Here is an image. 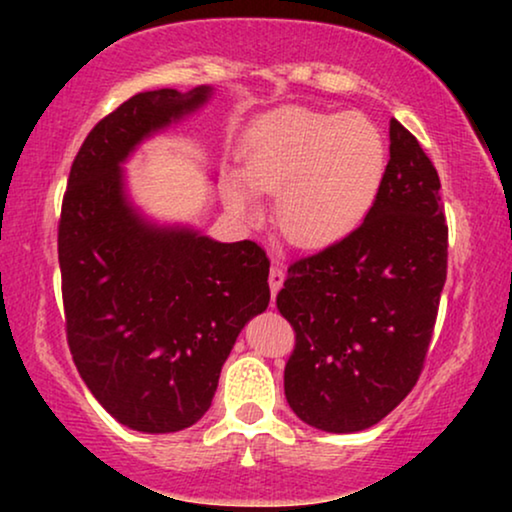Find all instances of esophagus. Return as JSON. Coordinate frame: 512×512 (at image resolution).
Wrapping results in <instances>:
<instances>
[{"instance_id": "esophagus-1", "label": "esophagus", "mask_w": 512, "mask_h": 512, "mask_svg": "<svg viewBox=\"0 0 512 512\" xmlns=\"http://www.w3.org/2000/svg\"><path fill=\"white\" fill-rule=\"evenodd\" d=\"M268 282H270V291H272V296H275V293L282 289V282H284V265L282 263H272L270 265V277H268Z\"/></svg>"}]
</instances>
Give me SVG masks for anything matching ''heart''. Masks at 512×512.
<instances>
[{"instance_id": "b5f03b06", "label": "heart", "mask_w": 512, "mask_h": 512, "mask_svg": "<svg viewBox=\"0 0 512 512\" xmlns=\"http://www.w3.org/2000/svg\"><path fill=\"white\" fill-rule=\"evenodd\" d=\"M387 167V146L373 121L284 107L263 116L244 144L242 177L226 181L235 214L256 212L251 187L277 193V228L303 247L347 235L373 205Z\"/></svg>"}]
</instances>
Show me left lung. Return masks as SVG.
Listing matches in <instances>:
<instances>
[{
    "label": "left lung",
    "instance_id": "obj_1",
    "mask_svg": "<svg viewBox=\"0 0 512 512\" xmlns=\"http://www.w3.org/2000/svg\"><path fill=\"white\" fill-rule=\"evenodd\" d=\"M389 163L359 228L289 265L277 310L296 345L284 394L305 424L363 431L424 370L447 277L440 179L417 137L389 121Z\"/></svg>",
    "mask_w": 512,
    "mask_h": 512
}]
</instances>
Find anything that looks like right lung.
Segmentation results:
<instances>
[{"label": "right lung", "instance_id": "1", "mask_svg": "<svg viewBox=\"0 0 512 512\" xmlns=\"http://www.w3.org/2000/svg\"><path fill=\"white\" fill-rule=\"evenodd\" d=\"M207 95V86L132 95L83 139L62 198L69 352L102 408L144 433L205 415L237 335L270 303V261L256 242L153 228L125 202L118 163Z\"/></svg>", "mask_w": 512, "mask_h": 512}]
</instances>
